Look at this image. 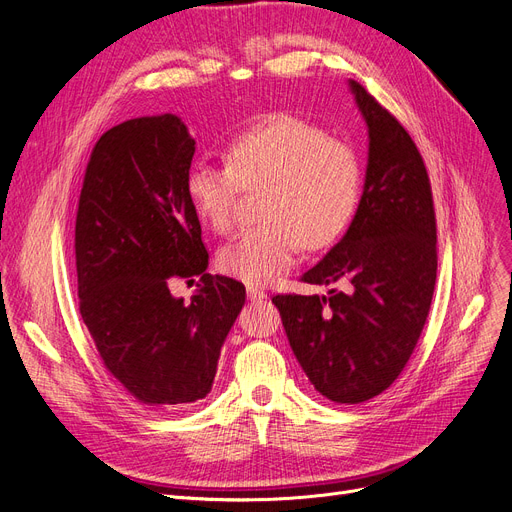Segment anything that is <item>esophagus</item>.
<instances>
[{
	"mask_svg": "<svg viewBox=\"0 0 512 512\" xmlns=\"http://www.w3.org/2000/svg\"><path fill=\"white\" fill-rule=\"evenodd\" d=\"M246 297H249V301H266L268 293L261 291V289H255V287H249V289H246Z\"/></svg>",
	"mask_w": 512,
	"mask_h": 512,
	"instance_id": "34e87169",
	"label": "esophagus"
}]
</instances>
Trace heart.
Segmentation results:
<instances>
[{
  "mask_svg": "<svg viewBox=\"0 0 512 512\" xmlns=\"http://www.w3.org/2000/svg\"><path fill=\"white\" fill-rule=\"evenodd\" d=\"M225 164L196 162L185 194L202 225L223 234L234 223L236 200L257 189L263 221L221 246L217 266L246 285H268L289 270L299 253L323 249L339 238L361 198V166L354 151L320 128L274 116L242 132L225 147Z\"/></svg>",
  "mask_w": 512,
  "mask_h": 512,
  "instance_id": "heart-1",
  "label": "heart"
}]
</instances>
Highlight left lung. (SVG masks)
Instances as JSON below:
<instances>
[{
  "instance_id": "obj_1",
  "label": "left lung",
  "mask_w": 512,
  "mask_h": 512,
  "mask_svg": "<svg viewBox=\"0 0 512 512\" xmlns=\"http://www.w3.org/2000/svg\"><path fill=\"white\" fill-rule=\"evenodd\" d=\"M348 86L369 135L363 196L344 238L301 276L344 289L272 304L314 390L356 405L384 392L418 344L437 280V221L409 132L361 84Z\"/></svg>"
}]
</instances>
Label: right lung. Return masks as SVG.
<instances>
[{"instance_id": "1", "label": "right lung", "mask_w": 512, "mask_h": 512, "mask_svg": "<svg viewBox=\"0 0 512 512\" xmlns=\"http://www.w3.org/2000/svg\"><path fill=\"white\" fill-rule=\"evenodd\" d=\"M196 141L173 113L126 120L92 149L75 219L80 314L105 367L151 409L211 392L221 346L244 306L238 280L208 274L185 194ZM201 276L185 305L173 277Z\"/></svg>"}]
</instances>
